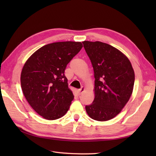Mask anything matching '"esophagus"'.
Segmentation results:
<instances>
[{
    "instance_id": "1",
    "label": "esophagus",
    "mask_w": 156,
    "mask_h": 156,
    "mask_svg": "<svg viewBox=\"0 0 156 156\" xmlns=\"http://www.w3.org/2000/svg\"><path fill=\"white\" fill-rule=\"evenodd\" d=\"M84 90H85V88L84 87H82L80 90H78V94H79V95H80V94H82V93H83V92H84Z\"/></svg>"
}]
</instances>
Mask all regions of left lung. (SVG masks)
Instances as JSON below:
<instances>
[{
  "label": "left lung",
  "mask_w": 156,
  "mask_h": 156,
  "mask_svg": "<svg viewBox=\"0 0 156 156\" xmlns=\"http://www.w3.org/2000/svg\"><path fill=\"white\" fill-rule=\"evenodd\" d=\"M94 73V99L86 111L91 119L107 121L127 103L133 90L135 73L130 61L119 49L101 41L82 42Z\"/></svg>",
  "instance_id": "left-lung-1"
}]
</instances>
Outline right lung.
I'll return each instance as SVG.
<instances>
[{
    "label": "right lung",
    "instance_id": "add662e5",
    "mask_svg": "<svg viewBox=\"0 0 156 156\" xmlns=\"http://www.w3.org/2000/svg\"><path fill=\"white\" fill-rule=\"evenodd\" d=\"M82 47L81 42L52 43L37 49L25 63L21 74L23 94L43 118L55 120L68 112L74 94L64 71Z\"/></svg>",
    "mask_w": 156,
    "mask_h": 156
}]
</instances>
